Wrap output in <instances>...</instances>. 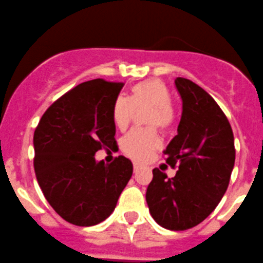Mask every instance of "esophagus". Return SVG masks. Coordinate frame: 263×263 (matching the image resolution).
Wrapping results in <instances>:
<instances>
[{
	"label": "esophagus",
	"instance_id": "esophagus-1",
	"mask_svg": "<svg viewBox=\"0 0 263 263\" xmlns=\"http://www.w3.org/2000/svg\"><path fill=\"white\" fill-rule=\"evenodd\" d=\"M139 167H141V165L137 164V162H134V164H133V171H134V173H137V172L139 171Z\"/></svg>",
	"mask_w": 263,
	"mask_h": 263
}]
</instances>
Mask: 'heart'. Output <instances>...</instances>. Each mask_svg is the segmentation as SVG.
Instances as JSON below:
<instances>
[{
	"label": "heart",
	"mask_w": 263,
	"mask_h": 263,
	"mask_svg": "<svg viewBox=\"0 0 263 263\" xmlns=\"http://www.w3.org/2000/svg\"><path fill=\"white\" fill-rule=\"evenodd\" d=\"M143 119L148 126H157L167 132L176 125L177 111L172 103V94L161 80H147L130 89V97H117L112 107V119L119 129L124 130L136 117L137 112H143ZM121 151L126 156L143 161L160 147V139L155 129H133L122 137Z\"/></svg>",
	"instance_id": "obj_1"
}]
</instances>
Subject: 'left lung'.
<instances>
[{"mask_svg": "<svg viewBox=\"0 0 263 263\" xmlns=\"http://www.w3.org/2000/svg\"><path fill=\"white\" fill-rule=\"evenodd\" d=\"M176 86L183 111L164 155L178 171L167 178L155 167L146 200L160 226L184 231L201 223L221 201L234 169L235 144L226 115L208 92L183 77H177Z\"/></svg>", "mask_w": 263, "mask_h": 263, "instance_id": "8db88e82", "label": "left lung"}]
</instances>
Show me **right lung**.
I'll use <instances>...</instances> for the list:
<instances>
[{
    "instance_id": "right-lung-1",
    "label": "right lung",
    "mask_w": 263,
    "mask_h": 263,
    "mask_svg": "<svg viewBox=\"0 0 263 263\" xmlns=\"http://www.w3.org/2000/svg\"><path fill=\"white\" fill-rule=\"evenodd\" d=\"M124 82H82L45 111L34 130L33 166L44 196L64 221L94 226L109 217L133 174L125 156L96 161L115 139L112 107Z\"/></svg>"
}]
</instances>
